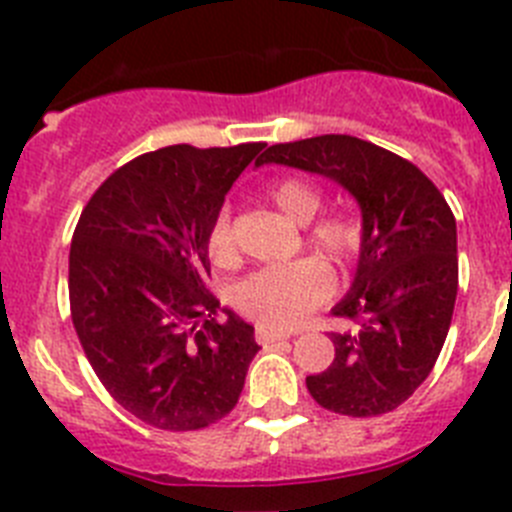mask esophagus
<instances>
[{
	"instance_id": "obj_1",
	"label": "esophagus",
	"mask_w": 512,
	"mask_h": 512,
	"mask_svg": "<svg viewBox=\"0 0 512 512\" xmlns=\"http://www.w3.org/2000/svg\"><path fill=\"white\" fill-rule=\"evenodd\" d=\"M255 336H257V342H260V344H273V342H283V339H290V334L267 329V326H257V334Z\"/></svg>"
}]
</instances>
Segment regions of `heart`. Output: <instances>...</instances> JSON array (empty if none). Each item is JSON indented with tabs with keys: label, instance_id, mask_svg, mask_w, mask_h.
<instances>
[{
	"label": "heart",
	"instance_id": "obj_1",
	"mask_svg": "<svg viewBox=\"0 0 512 512\" xmlns=\"http://www.w3.org/2000/svg\"><path fill=\"white\" fill-rule=\"evenodd\" d=\"M270 199L278 206L280 214L298 227L311 224L324 206L319 188L301 178H285L275 183ZM311 242L334 260H349L357 252L359 232L349 219H324L311 229ZM206 245L216 262H229L234 257L232 224H229L227 209L211 219ZM331 288H334V278L329 267L321 260L306 257V260L262 267L250 273L232 288V303L260 326L285 331L301 326L308 313L329 298Z\"/></svg>",
	"mask_w": 512,
	"mask_h": 512
}]
</instances>
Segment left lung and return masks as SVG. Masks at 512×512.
<instances>
[{"label": "left lung", "instance_id": "8db88e82", "mask_svg": "<svg viewBox=\"0 0 512 512\" xmlns=\"http://www.w3.org/2000/svg\"><path fill=\"white\" fill-rule=\"evenodd\" d=\"M278 163L329 178L357 201L362 237L354 280L331 311L359 329L331 334L329 370L308 375L326 411L380 416L411 398L434 370L457 301V222L439 188L408 160L349 135L267 147Z\"/></svg>", "mask_w": 512, "mask_h": 512}]
</instances>
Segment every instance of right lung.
Segmentation results:
<instances>
[{
    "mask_svg": "<svg viewBox=\"0 0 512 512\" xmlns=\"http://www.w3.org/2000/svg\"><path fill=\"white\" fill-rule=\"evenodd\" d=\"M265 142L160 147L114 170L81 211L68 260L71 316L101 385L163 431L216 423L260 352L255 326L206 288L211 219Z\"/></svg>",
    "mask_w": 512,
    "mask_h": 512,
    "instance_id": "1",
    "label": "right lung"
}]
</instances>
